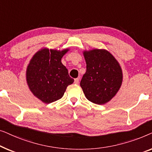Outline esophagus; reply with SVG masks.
I'll list each match as a JSON object with an SVG mask.
<instances>
[{
	"mask_svg": "<svg viewBox=\"0 0 152 152\" xmlns=\"http://www.w3.org/2000/svg\"><path fill=\"white\" fill-rule=\"evenodd\" d=\"M74 83H75V84H79V79H78V78L75 79Z\"/></svg>",
	"mask_w": 152,
	"mask_h": 152,
	"instance_id": "1",
	"label": "esophagus"
}]
</instances>
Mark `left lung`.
Returning <instances> with one entry per match:
<instances>
[{
	"mask_svg": "<svg viewBox=\"0 0 152 152\" xmlns=\"http://www.w3.org/2000/svg\"><path fill=\"white\" fill-rule=\"evenodd\" d=\"M84 56L86 71L80 86L89 101L104 104L115 96L121 86V67L113 56L105 50L84 51Z\"/></svg>",
	"mask_w": 152,
	"mask_h": 152,
	"instance_id": "8db88e82",
	"label": "left lung"
}]
</instances>
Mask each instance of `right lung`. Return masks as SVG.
Listing matches in <instances>:
<instances>
[{
	"label": "right lung",
	"instance_id": "1",
	"mask_svg": "<svg viewBox=\"0 0 152 152\" xmlns=\"http://www.w3.org/2000/svg\"><path fill=\"white\" fill-rule=\"evenodd\" d=\"M68 51L43 49L37 52L27 68L28 86L37 98L50 104L61 99L68 85L74 80L61 60Z\"/></svg>",
	"mask_w": 152,
	"mask_h": 152
}]
</instances>
